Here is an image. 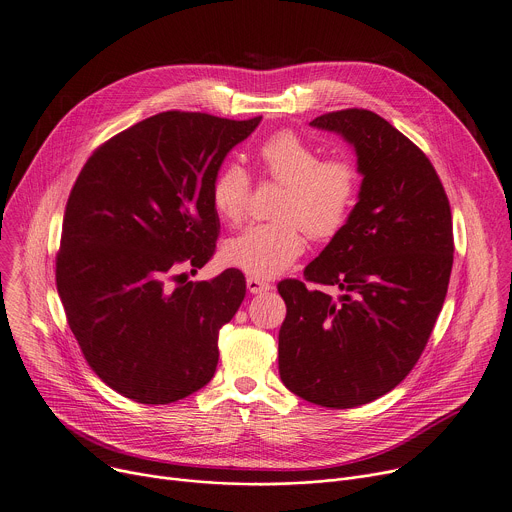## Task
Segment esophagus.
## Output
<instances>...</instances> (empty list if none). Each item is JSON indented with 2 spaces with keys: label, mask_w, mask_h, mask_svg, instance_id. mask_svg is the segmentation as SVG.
I'll return each mask as SVG.
<instances>
[{
  "label": "esophagus",
  "mask_w": 512,
  "mask_h": 512,
  "mask_svg": "<svg viewBox=\"0 0 512 512\" xmlns=\"http://www.w3.org/2000/svg\"><path fill=\"white\" fill-rule=\"evenodd\" d=\"M247 288H249L251 294H265V292L271 290V284L265 282V280H261V277L249 275V277H247Z\"/></svg>",
  "instance_id": "1"
}]
</instances>
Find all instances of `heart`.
<instances>
[{
    "label": "heart",
    "mask_w": 512,
    "mask_h": 512,
    "mask_svg": "<svg viewBox=\"0 0 512 512\" xmlns=\"http://www.w3.org/2000/svg\"><path fill=\"white\" fill-rule=\"evenodd\" d=\"M263 171L282 183L280 220L253 224L224 245V259L253 277H273L288 269L312 239H331L347 224L357 198V171L320 151L292 130L269 136L259 149ZM212 206L228 224H239L249 208L251 177L239 163L224 165L212 181Z\"/></svg>",
    "instance_id": "1"
}]
</instances>
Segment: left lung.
<instances>
[{"instance_id": "8db88e82", "label": "left lung", "mask_w": 512, "mask_h": 512, "mask_svg": "<svg viewBox=\"0 0 512 512\" xmlns=\"http://www.w3.org/2000/svg\"><path fill=\"white\" fill-rule=\"evenodd\" d=\"M341 134L363 175L347 224L306 265L277 284L288 314L280 378L296 396L353 408L396 388L416 365L443 308L453 265V224L429 157L376 112L349 108L310 122Z\"/></svg>"}]
</instances>
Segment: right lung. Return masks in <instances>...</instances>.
Listing matches in <instances>:
<instances>
[{"label": "right lung", "mask_w": 512, "mask_h": 512, "mask_svg": "<svg viewBox=\"0 0 512 512\" xmlns=\"http://www.w3.org/2000/svg\"><path fill=\"white\" fill-rule=\"evenodd\" d=\"M259 122L161 112L100 145L73 185L57 290L89 367L134 402H177L214 376L247 282L235 267L190 282L188 269L216 251L212 181Z\"/></svg>", "instance_id": "add662e5"}]
</instances>
